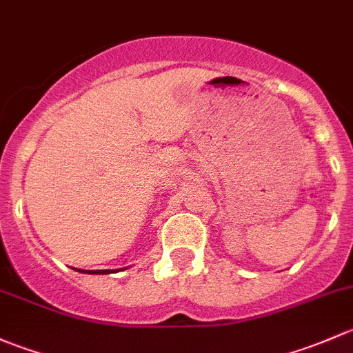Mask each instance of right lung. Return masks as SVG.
<instances>
[{
  "label": "right lung",
  "instance_id": "1",
  "mask_svg": "<svg viewBox=\"0 0 353 353\" xmlns=\"http://www.w3.org/2000/svg\"><path fill=\"white\" fill-rule=\"evenodd\" d=\"M79 272H81V270H79ZM108 272H110V270H86L85 274H108Z\"/></svg>",
  "mask_w": 353,
  "mask_h": 353
}]
</instances>
